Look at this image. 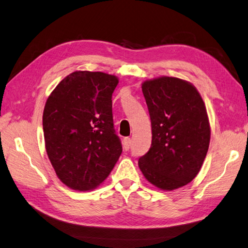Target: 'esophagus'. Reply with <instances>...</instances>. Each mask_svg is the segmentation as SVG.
Wrapping results in <instances>:
<instances>
[{"label": "esophagus", "instance_id": "1", "mask_svg": "<svg viewBox=\"0 0 248 248\" xmlns=\"http://www.w3.org/2000/svg\"><path fill=\"white\" fill-rule=\"evenodd\" d=\"M130 148H131V138L125 137L124 140V149L125 151H128Z\"/></svg>", "mask_w": 248, "mask_h": 248}]
</instances>
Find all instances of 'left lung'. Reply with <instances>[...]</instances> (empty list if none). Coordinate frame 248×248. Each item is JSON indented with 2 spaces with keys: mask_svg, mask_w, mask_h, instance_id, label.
Wrapping results in <instances>:
<instances>
[{
  "mask_svg": "<svg viewBox=\"0 0 248 248\" xmlns=\"http://www.w3.org/2000/svg\"><path fill=\"white\" fill-rule=\"evenodd\" d=\"M150 114L152 143L140 157L142 174L162 190L187 185L208 151L210 126L198 90L185 80L159 77L141 85Z\"/></svg>",
  "mask_w": 248,
  "mask_h": 248,
  "instance_id": "obj_1",
  "label": "left lung"
}]
</instances>
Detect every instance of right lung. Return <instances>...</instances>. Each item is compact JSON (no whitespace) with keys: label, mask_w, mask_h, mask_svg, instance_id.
<instances>
[{"label":"right lung","mask_w":248,"mask_h":248,"mask_svg":"<svg viewBox=\"0 0 248 248\" xmlns=\"http://www.w3.org/2000/svg\"><path fill=\"white\" fill-rule=\"evenodd\" d=\"M117 84L113 75L74 72L46 100V152L57 176L74 190L99 186L123 152L112 113V94Z\"/></svg>","instance_id":"right-lung-1"}]
</instances>
